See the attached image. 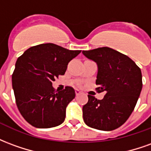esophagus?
Instances as JSON below:
<instances>
[{
  "instance_id": "34e87169",
  "label": "esophagus",
  "mask_w": 151,
  "mask_h": 151,
  "mask_svg": "<svg viewBox=\"0 0 151 151\" xmlns=\"http://www.w3.org/2000/svg\"><path fill=\"white\" fill-rule=\"evenodd\" d=\"M75 94H76V95H80V94H81V91H80L79 90H78V89H76V90H75Z\"/></svg>"
}]
</instances>
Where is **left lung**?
<instances>
[{
  "label": "left lung",
  "mask_w": 151,
  "mask_h": 151,
  "mask_svg": "<svg viewBox=\"0 0 151 151\" xmlns=\"http://www.w3.org/2000/svg\"><path fill=\"white\" fill-rule=\"evenodd\" d=\"M82 54L97 64L96 90L106 91L101 100L88 95L82 108L84 122L99 130L116 129L136 106L142 88L141 69L129 56L108 47L82 51Z\"/></svg>",
  "instance_id": "1"
}]
</instances>
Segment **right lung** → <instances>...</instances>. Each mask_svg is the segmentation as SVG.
Here are the masks:
<instances>
[{
  "label": "right lung",
  "mask_w": 151,
  "mask_h": 151,
  "mask_svg": "<svg viewBox=\"0 0 151 151\" xmlns=\"http://www.w3.org/2000/svg\"><path fill=\"white\" fill-rule=\"evenodd\" d=\"M80 52L48 43L31 47L18 57L12 86L18 110L31 125L47 129L64 122L75 91L70 86L55 91L52 82L65 74L69 61Z\"/></svg>",
  "instance_id": "1"
}]
</instances>
